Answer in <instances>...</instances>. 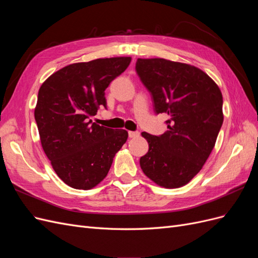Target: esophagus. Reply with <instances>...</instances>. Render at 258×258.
I'll list each match as a JSON object with an SVG mask.
<instances>
[{
    "label": "esophagus",
    "mask_w": 258,
    "mask_h": 258,
    "mask_svg": "<svg viewBox=\"0 0 258 258\" xmlns=\"http://www.w3.org/2000/svg\"><path fill=\"white\" fill-rule=\"evenodd\" d=\"M139 132L138 131H128V136L129 138H137L139 137Z\"/></svg>",
    "instance_id": "34e87169"
}]
</instances>
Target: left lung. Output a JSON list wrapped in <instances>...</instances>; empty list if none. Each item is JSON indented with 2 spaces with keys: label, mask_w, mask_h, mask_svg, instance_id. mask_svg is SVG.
Returning a JSON list of instances; mask_svg holds the SVG:
<instances>
[{
  "label": "left lung",
  "mask_w": 258,
  "mask_h": 258,
  "mask_svg": "<svg viewBox=\"0 0 258 258\" xmlns=\"http://www.w3.org/2000/svg\"><path fill=\"white\" fill-rule=\"evenodd\" d=\"M137 73L151 92L156 114L166 113L161 136L142 132L148 152L140 158L144 174L157 185H186L205 165L223 124V96L200 69L162 58L138 59Z\"/></svg>",
  "instance_id": "1"
}]
</instances>
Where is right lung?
I'll list each match as a JSON object with an SVG mask.
<instances>
[{
    "instance_id": "right-lung-1",
    "label": "right lung",
    "mask_w": 258,
    "mask_h": 258,
    "mask_svg": "<svg viewBox=\"0 0 258 258\" xmlns=\"http://www.w3.org/2000/svg\"><path fill=\"white\" fill-rule=\"evenodd\" d=\"M130 57L96 59L60 69L38 90L34 117L43 150L67 185L87 190L107 175L128 132L92 122L106 107L105 89L130 64Z\"/></svg>"
}]
</instances>
